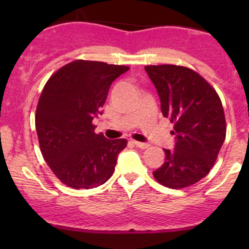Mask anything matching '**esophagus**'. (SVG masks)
<instances>
[{
    "label": "esophagus",
    "mask_w": 249,
    "mask_h": 249,
    "mask_svg": "<svg viewBox=\"0 0 249 249\" xmlns=\"http://www.w3.org/2000/svg\"><path fill=\"white\" fill-rule=\"evenodd\" d=\"M132 142L134 145H136L137 147H139V148H147L148 147L147 142H137V141H133Z\"/></svg>",
    "instance_id": "obj_1"
}]
</instances>
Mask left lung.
<instances>
[{
  "instance_id": "1",
  "label": "left lung",
  "mask_w": 249,
  "mask_h": 249,
  "mask_svg": "<svg viewBox=\"0 0 249 249\" xmlns=\"http://www.w3.org/2000/svg\"><path fill=\"white\" fill-rule=\"evenodd\" d=\"M162 116L173 123V150L153 172L164 186L184 188L207 176L225 142L226 121L218 93L196 71L180 65H147Z\"/></svg>"
}]
</instances>
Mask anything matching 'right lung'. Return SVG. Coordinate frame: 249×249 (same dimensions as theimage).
Here are the masks:
<instances>
[{"label":"right lung","mask_w":249,"mask_h":249,"mask_svg":"<svg viewBox=\"0 0 249 249\" xmlns=\"http://www.w3.org/2000/svg\"><path fill=\"white\" fill-rule=\"evenodd\" d=\"M128 69L77 59L57 70L43 88L36 132L43 158L63 184L88 190L112 176L117 157L127 142L95 133L92 121L102 115L112 82Z\"/></svg>","instance_id":"obj_1"}]
</instances>
